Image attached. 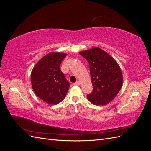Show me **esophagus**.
I'll use <instances>...</instances> for the list:
<instances>
[{"label":"esophagus","mask_w":151,"mask_h":151,"mask_svg":"<svg viewBox=\"0 0 151 151\" xmlns=\"http://www.w3.org/2000/svg\"><path fill=\"white\" fill-rule=\"evenodd\" d=\"M73 84L75 85V86H79L80 84V82L79 81H76V83H74Z\"/></svg>","instance_id":"34e87169"}]
</instances>
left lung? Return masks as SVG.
<instances>
[{"mask_svg":"<svg viewBox=\"0 0 151 151\" xmlns=\"http://www.w3.org/2000/svg\"><path fill=\"white\" fill-rule=\"evenodd\" d=\"M89 62L93 84L92 93L87 98L95 105H105L114 99L121 89L123 77L117 62L99 48L80 52Z\"/></svg>","mask_w":151,"mask_h":151,"instance_id":"1","label":"left lung"}]
</instances>
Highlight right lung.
<instances>
[{
    "mask_svg": "<svg viewBox=\"0 0 151 151\" xmlns=\"http://www.w3.org/2000/svg\"><path fill=\"white\" fill-rule=\"evenodd\" d=\"M67 55L63 53H50L34 67L31 75L35 93L46 103L57 104L65 98L70 84L60 70L62 61Z\"/></svg>",
    "mask_w": 151,
    "mask_h": 151,
    "instance_id": "obj_1",
    "label": "right lung"
}]
</instances>
